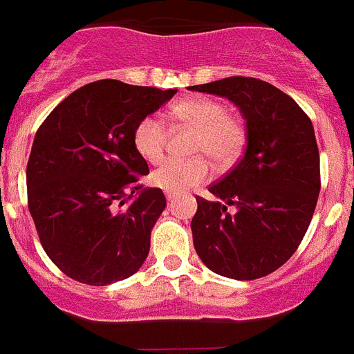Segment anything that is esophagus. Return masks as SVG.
<instances>
[{
	"mask_svg": "<svg viewBox=\"0 0 354 354\" xmlns=\"http://www.w3.org/2000/svg\"><path fill=\"white\" fill-rule=\"evenodd\" d=\"M174 198H175L174 193H167V200H168V202H171V200H174Z\"/></svg>",
	"mask_w": 354,
	"mask_h": 354,
	"instance_id": "1",
	"label": "esophagus"
}]
</instances>
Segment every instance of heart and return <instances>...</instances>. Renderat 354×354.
Here are the masks:
<instances>
[{
	"label": "heart",
	"mask_w": 354,
	"mask_h": 354,
	"mask_svg": "<svg viewBox=\"0 0 354 354\" xmlns=\"http://www.w3.org/2000/svg\"><path fill=\"white\" fill-rule=\"evenodd\" d=\"M170 115L183 126L193 127V158H170L150 174L152 184L168 193H183L205 183L211 175L207 155L221 168L237 161L246 145V127L239 117L227 113V106L211 97H192L171 106ZM168 131L159 115H147L136 124L133 142L140 154L158 162L167 149Z\"/></svg>",
	"instance_id": "1"
}]
</instances>
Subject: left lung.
<instances>
[{"label":"left lung","instance_id":"left-lung-1","mask_svg":"<svg viewBox=\"0 0 354 354\" xmlns=\"http://www.w3.org/2000/svg\"><path fill=\"white\" fill-rule=\"evenodd\" d=\"M189 90L227 97L246 120L245 154L209 186L216 200L196 196L193 245L221 277L262 278L292 257L314 216L321 170L312 120L292 97L255 77H225Z\"/></svg>","mask_w":354,"mask_h":354}]
</instances>
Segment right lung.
Returning a JSON list of instances; mask_svg holds the SVG:
<instances>
[{
  "instance_id": "obj_1",
  "label": "right lung",
  "mask_w": 354,
  "mask_h": 354,
  "mask_svg": "<svg viewBox=\"0 0 354 354\" xmlns=\"http://www.w3.org/2000/svg\"><path fill=\"white\" fill-rule=\"evenodd\" d=\"M175 92L93 81L37 131L26 167L28 209L44 252L72 280L108 286L145 262L167 198L140 184L149 165L133 133Z\"/></svg>"
}]
</instances>
